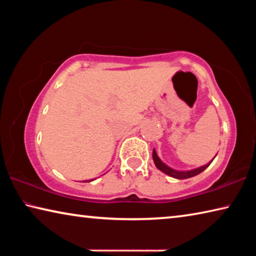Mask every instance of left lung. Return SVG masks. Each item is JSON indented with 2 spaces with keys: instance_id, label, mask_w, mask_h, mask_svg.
<instances>
[{
  "instance_id": "obj_1",
  "label": "left lung",
  "mask_w": 256,
  "mask_h": 256,
  "mask_svg": "<svg viewBox=\"0 0 256 256\" xmlns=\"http://www.w3.org/2000/svg\"><path fill=\"white\" fill-rule=\"evenodd\" d=\"M152 158H154L156 167H157L159 170H162V172H164V174L170 175V177H174V178H178V180H185V178H190V177L196 176L200 174V172L204 170L210 164V162H209L208 164H204V166L196 168V170H188V172H178V170H172V168H170V167H168L167 164H164L162 160L159 159V157L157 156V152H156V150H154V152H152Z\"/></svg>"
}]
</instances>
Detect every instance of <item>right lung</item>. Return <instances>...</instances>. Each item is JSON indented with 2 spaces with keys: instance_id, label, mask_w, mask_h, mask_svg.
<instances>
[{
  "instance_id": "right-lung-1",
  "label": "right lung",
  "mask_w": 256,
  "mask_h": 256,
  "mask_svg": "<svg viewBox=\"0 0 256 256\" xmlns=\"http://www.w3.org/2000/svg\"><path fill=\"white\" fill-rule=\"evenodd\" d=\"M92 180H84V182H92Z\"/></svg>"
}]
</instances>
